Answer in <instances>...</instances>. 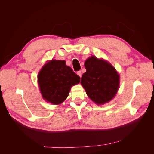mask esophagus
Instances as JSON below:
<instances>
[{
	"instance_id": "34e87169",
	"label": "esophagus",
	"mask_w": 154,
	"mask_h": 154,
	"mask_svg": "<svg viewBox=\"0 0 154 154\" xmlns=\"http://www.w3.org/2000/svg\"><path fill=\"white\" fill-rule=\"evenodd\" d=\"M77 74H78V75L79 76L81 77V76H82V72H81L80 71H78V72H77Z\"/></svg>"
}]
</instances>
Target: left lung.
Listing matches in <instances>:
<instances>
[{
	"label": "left lung",
	"mask_w": 154,
	"mask_h": 154,
	"mask_svg": "<svg viewBox=\"0 0 154 154\" xmlns=\"http://www.w3.org/2000/svg\"><path fill=\"white\" fill-rule=\"evenodd\" d=\"M86 72L83 74L81 84L87 96L96 104L110 101L118 92L119 76L114 67L103 60L95 57L85 62Z\"/></svg>",
	"instance_id": "1"
}]
</instances>
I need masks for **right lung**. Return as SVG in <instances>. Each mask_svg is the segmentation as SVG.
<instances>
[{
	"label": "right lung",
	"mask_w": 154,
	"mask_h": 154,
	"mask_svg": "<svg viewBox=\"0 0 154 154\" xmlns=\"http://www.w3.org/2000/svg\"><path fill=\"white\" fill-rule=\"evenodd\" d=\"M38 80L43 98L58 105L67 98L71 87L80 82V78L64 60H52L42 69Z\"/></svg>",
	"instance_id": "1"
}]
</instances>
